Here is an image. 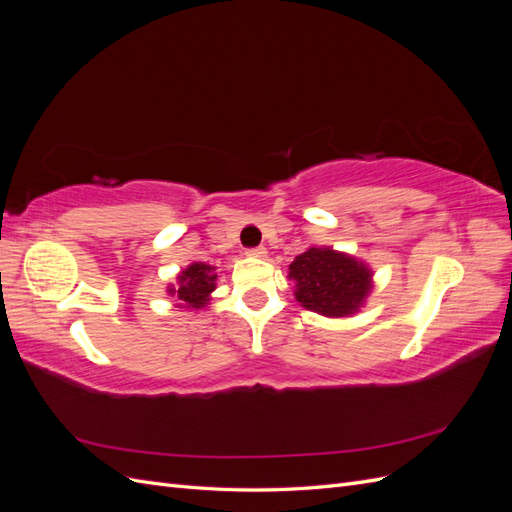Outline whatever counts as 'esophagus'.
Instances as JSON below:
<instances>
[{"label": "esophagus", "mask_w": 512, "mask_h": 512, "mask_svg": "<svg viewBox=\"0 0 512 512\" xmlns=\"http://www.w3.org/2000/svg\"><path fill=\"white\" fill-rule=\"evenodd\" d=\"M247 256H252V258H265L267 256V247H262V245H258V247H250V250L245 252Z\"/></svg>", "instance_id": "1"}]
</instances>
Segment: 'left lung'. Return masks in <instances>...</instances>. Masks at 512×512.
<instances>
[{
	"instance_id": "left-lung-1",
	"label": "left lung",
	"mask_w": 512,
	"mask_h": 512,
	"mask_svg": "<svg viewBox=\"0 0 512 512\" xmlns=\"http://www.w3.org/2000/svg\"><path fill=\"white\" fill-rule=\"evenodd\" d=\"M294 280V299L305 309L329 318L359 312L371 292V269L331 247H309L288 267Z\"/></svg>"
}]
</instances>
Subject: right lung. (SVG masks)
Listing matches in <instances>:
<instances>
[{"instance_id":"1","label":"right lung","mask_w":512,"mask_h":512,"mask_svg":"<svg viewBox=\"0 0 512 512\" xmlns=\"http://www.w3.org/2000/svg\"><path fill=\"white\" fill-rule=\"evenodd\" d=\"M215 280H218L215 267L205 265V262H192L188 269L179 273L177 286H168V294L175 297L179 307L200 309L209 303Z\"/></svg>"}]
</instances>
